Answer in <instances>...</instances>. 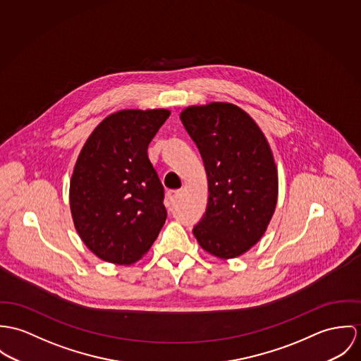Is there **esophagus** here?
Segmentation results:
<instances>
[{
    "mask_svg": "<svg viewBox=\"0 0 361 361\" xmlns=\"http://www.w3.org/2000/svg\"><path fill=\"white\" fill-rule=\"evenodd\" d=\"M181 194V190H171V191H167V200L170 203H173L174 200H177Z\"/></svg>",
    "mask_w": 361,
    "mask_h": 361,
    "instance_id": "obj_1",
    "label": "esophagus"
}]
</instances>
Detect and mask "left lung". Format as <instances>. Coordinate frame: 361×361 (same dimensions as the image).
I'll use <instances>...</instances> for the list:
<instances>
[{"instance_id": "1", "label": "left lung", "mask_w": 361, "mask_h": 361, "mask_svg": "<svg viewBox=\"0 0 361 361\" xmlns=\"http://www.w3.org/2000/svg\"><path fill=\"white\" fill-rule=\"evenodd\" d=\"M180 119L200 149L207 207L194 235L202 249L234 259L264 235L279 200V173L260 127L228 102L185 108Z\"/></svg>"}]
</instances>
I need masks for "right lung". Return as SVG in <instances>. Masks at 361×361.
<instances>
[{"label":"right lung","mask_w":361,"mask_h":361,"mask_svg":"<svg viewBox=\"0 0 361 361\" xmlns=\"http://www.w3.org/2000/svg\"><path fill=\"white\" fill-rule=\"evenodd\" d=\"M170 116L167 109H123L101 121L76 161L69 202L85 246L114 264H133L166 221L163 185L148 145Z\"/></svg>","instance_id":"add662e5"}]
</instances>
